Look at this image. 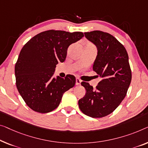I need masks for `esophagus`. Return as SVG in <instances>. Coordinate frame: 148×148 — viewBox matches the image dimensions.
I'll return each mask as SVG.
<instances>
[{
	"instance_id": "34e87169",
	"label": "esophagus",
	"mask_w": 148,
	"mask_h": 148,
	"mask_svg": "<svg viewBox=\"0 0 148 148\" xmlns=\"http://www.w3.org/2000/svg\"><path fill=\"white\" fill-rule=\"evenodd\" d=\"M81 80H80V79L79 78H76V85H80V83H81Z\"/></svg>"
}]
</instances>
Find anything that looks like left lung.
<instances>
[{
  "label": "left lung",
  "instance_id": "8db88e82",
  "mask_svg": "<svg viewBox=\"0 0 148 148\" xmlns=\"http://www.w3.org/2000/svg\"><path fill=\"white\" fill-rule=\"evenodd\" d=\"M84 35L96 46L92 69L102 80L96 89L88 82L81 83L86 92L78 106L86 116L102 118L113 112L126 95L132 80L128 54L124 46L108 33L94 30Z\"/></svg>",
  "mask_w": 148,
  "mask_h": 148
}]
</instances>
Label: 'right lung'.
<instances>
[{"mask_svg": "<svg viewBox=\"0 0 148 148\" xmlns=\"http://www.w3.org/2000/svg\"><path fill=\"white\" fill-rule=\"evenodd\" d=\"M84 37L81 32L50 30L33 37L22 48L15 65L16 88L32 110L45 114L58 106L64 93L74 86L76 78L54 77L56 66L64 62L68 46Z\"/></svg>", "mask_w": 148, "mask_h": 148, "instance_id": "add662e5", "label": "right lung"}]
</instances>
